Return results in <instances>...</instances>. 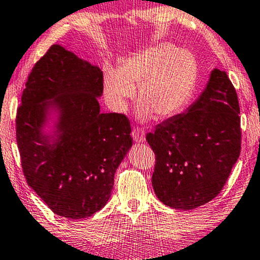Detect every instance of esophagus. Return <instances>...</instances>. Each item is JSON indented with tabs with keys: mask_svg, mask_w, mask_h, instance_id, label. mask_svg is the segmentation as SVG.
Returning a JSON list of instances; mask_svg holds the SVG:
<instances>
[{
	"mask_svg": "<svg viewBox=\"0 0 260 260\" xmlns=\"http://www.w3.org/2000/svg\"><path fill=\"white\" fill-rule=\"evenodd\" d=\"M132 138L134 139L135 142H144L145 141V134L144 132L140 129H134L132 132Z\"/></svg>",
	"mask_w": 260,
	"mask_h": 260,
	"instance_id": "34e87169",
	"label": "esophagus"
}]
</instances>
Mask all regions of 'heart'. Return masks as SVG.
<instances>
[{
    "instance_id": "1",
    "label": "heart",
    "mask_w": 260,
    "mask_h": 260,
    "mask_svg": "<svg viewBox=\"0 0 260 260\" xmlns=\"http://www.w3.org/2000/svg\"><path fill=\"white\" fill-rule=\"evenodd\" d=\"M198 80V63L192 53L160 43L126 58L120 68L107 64L104 89L108 104L121 113L139 86L138 118H170L188 104Z\"/></svg>"
}]
</instances>
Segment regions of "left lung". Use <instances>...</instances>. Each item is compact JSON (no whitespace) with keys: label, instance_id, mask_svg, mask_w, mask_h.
<instances>
[{"label":"left lung","instance_id":"8db88e82","mask_svg":"<svg viewBox=\"0 0 260 260\" xmlns=\"http://www.w3.org/2000/svg\"><path fill=\"white\" fill-rule=\"evenodd\" d=\"M228 74L211 72L199 98L182 113L148 133L155 153L152 185L162 204L193 210L214 199L240 154V116Z\"/></svg>","mask_w":260,"mask_h":260}]
</instances>
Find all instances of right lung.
I'll list each match as a JSON object with an SVG mask.
<instances>
[{"label":"right lung","instance_id":"add662e5","mask_svg":"<svg viewBox=\"0 0 260 260\" xmlns=\"http://www.w3.org/2000/svg\"><path fill=\"white\" fill-rule=\"evenodd\" d=\"M98 66L53 45L34 66L17 109L16 140L28 185L54 213L83 219L106 206L132 147L129 121L101 113Z\"/></svg>","mask_w":260,"mask_h":260}]
</instances>
